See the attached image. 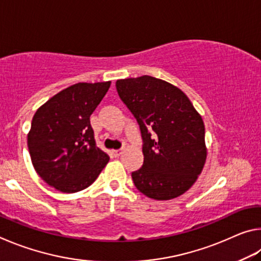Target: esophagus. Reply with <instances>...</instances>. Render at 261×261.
Segmentation results:
<instances>
[{"mask_svg":"<svg viewBox=\"0 0 261 261\" xmlns=\"http://www.w3.org/2000/svg\"><path fill=\"white\" fill-rule=\"evenodd\" d=\"M112 154H113V156L118 158L122 154V149H114V151H112Z\"/></svg>","mask_w":261,"mask_h":261,"instance_id":"34e87169","label":"esophagus"}]
</instances>
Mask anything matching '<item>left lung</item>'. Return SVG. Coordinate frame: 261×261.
<instances>
[{"mask_svg": "<svg viewBox=\"0 0 261 261\" xmlns=\"http://www.w3.org/2000/svg\"><path fill=\"white\" fill-rule=\"evenodd\" d=\"M116 90L138 122L144 163L131 174L148 198L169 200L187 192L204 168L205 125L178 87L151 76L120 79Z\"/></svg>", "mask_w": 261, "mask_h": 261, "instance_id": "8db88e82", "label": "left lung"}]
</instances>
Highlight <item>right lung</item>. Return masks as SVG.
<instances>
[{
	"instance_id": "add662e5",
	"label": "right lung",
	"mask_w": 261,
	"mask_h": 261,
	"mask_svg": "<svg viewBox=\"0 0 261 261\" xmlns=\"http://www.w3.org/2000/svg\"><path fill=\"white\" fill-rule=\"evenodd\" d=\"M110 82L69 86L35 112L28 135L32 165L45 182L61 192L82 191L109 161L96 146L90 116Z\"/></svg>"
}]
</instances>
